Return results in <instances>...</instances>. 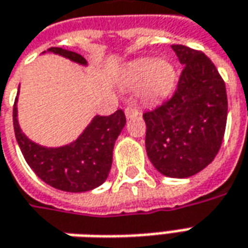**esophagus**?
<instances>
[{
	"label": "esophagus",
	"mask_w": 248,
	"mask_h": 248,
	"mask_svg": "<svg viewBox=\"0 0 248 248\" xmlns=\"http://www.w3.org/2000/svg\"><path fill=\"white\" fill-rule=\"evenodd\" d=\"M124 112H125V117L127 119H132V117H135V116L139 114V109L136 106H134V105H128Z\"/></svg>",
	"instance_id": "1"
}]
</instances>
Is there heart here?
<instances>
[{
  "label": "heart",
  "mask_w": 248,
  "mask_h": 248,
  "mask_svg": "<svg viewBox=\"0 0 248 248\" xmlns=\"http://www.w3.org/2000/svg\"><path fill=\"white\" fill-rule=\"evenodd\" d=\"M176 84V69L167 60L138 58L128 64L121 75L124 89L138 87L144 102H158L167 98Z\"/></svg>",
  "instance_id": "b5f03b06"
}]
</instances>
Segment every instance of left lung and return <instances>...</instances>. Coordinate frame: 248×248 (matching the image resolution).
<instances>
[{"mask_svg":"<svg viewBox=\"0 0 248 248\" xmlns=\"http://www.w3.org/2000/svg\"><path fill=\"white\" fill-rule=\"evenodd\" d=\"M172 49L184 65L168 102L143 114L147 157L159 173L186 179L205 169L220 150L227 125L225 83L202 51Z\"/></svg>","mask_w":248,"mask_h":248,"instance_id":"1","label":"left lung"}]
</instances>
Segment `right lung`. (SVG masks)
I'll list each match as a JSON object with an SVG mask.
<instances>
[{"label":"right lung","instance_id":"obj_1","mask_svg":"<svg viewBox=\"0 0 248 248\" xmlns=\"http://www.w3.org/2000/svg\"><path fill=\"white\" fill-rule=\"evenodd\" d=\"M43 53L58 54L81 66L89 65L83 56L62 47H50ZM19 93L13 106L15 135L24 158L36 176L46 184L66 192H86L104 184L112 168L113 147L125 125L124 112L119 109L110 116H94L71 143L47 147L35 143L20 127Z\"/></svg>","mask_w":248,"mask_h":248}]
</instances>
